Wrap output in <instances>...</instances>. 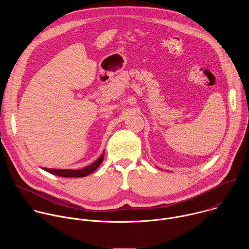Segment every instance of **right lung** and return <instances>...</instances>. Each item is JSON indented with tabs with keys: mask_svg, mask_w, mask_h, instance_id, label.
<instances>
[{
	"mask_svg": "<svg viewBox=\"0 0 249 249\" xmlns=\"http://www.w3.org/2000/svg\"><path fill=\"white\" fill-rule=\"evenodd\" d=\"M104 159V151L102 155L91 164L81 168V169H55V168H47V167H42V169L46 170L49 173L62 176V177H85L89 175V173L93 172L103 161Z\"/></svg>",
	"mask_w": 249,
	"mask_h": 249,
	"instance_id": "1",
	"label": "right lung"
}]
</instances>
